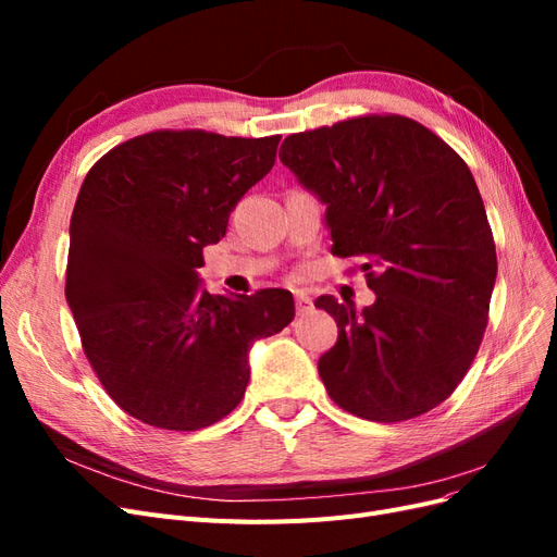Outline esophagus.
I'll return each mask as SVG.
<instances>
[{"label": "esophagus", "instance_id": "obj_1", "mask_svg": "<svg viewBox=\"0 0 557 557\" xmlns=\"http://www.w3.org/2000/svg\"><path fill=\"white\" fill-rule=\"evenodd\" d=\"M295 305H297V313L299 315H305V313H309L313 309V301H311V297L305 290H297L295 293Z\"/></svg>", "mask_w": 557, "mask_h": 557}]
</instances>
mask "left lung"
I'll return each instance as SVG.
<instances>
[{
	"label": "left lung",
	"mask_w": 557,
	"mask_h": 557,
	"mask_svg": "<svg viewBox=\"0 0 557 557\" xmlns=\"http://www.w3.org/2000/svg\"><path fill=\"white\" fill-rule=\"evenodd\" d=\"M281 162L327 205L332 256L360 258L372 307L315 299L339 327L318 360L344 411L401 423L440 407L474 362L497 252L467 162L407 115L369 113L285 137Z\"/></svg>",
	"instance_id": "left-lung-1"
}]
</instances>
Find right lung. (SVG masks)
<instances>
[{
    "label": "right lung",
    "instance_id": "add662e5",
    "mask_svg": "<svg viewBox=\"0 0 557 557\" xmlns=\"http://www.w3.org/2000/svg\"><path fill=\"white\" fill-rule=\"evenodd\" d=\"M281 137L156 129L111 148L83 178L64 295L109 397L160 430L195 432L237 409L248 348L295 318L288 290L211 295L201 250L269 174Z\"/></svg>",
    "mask_w": 557,
    "mask_h": 557
}]
</instances>
